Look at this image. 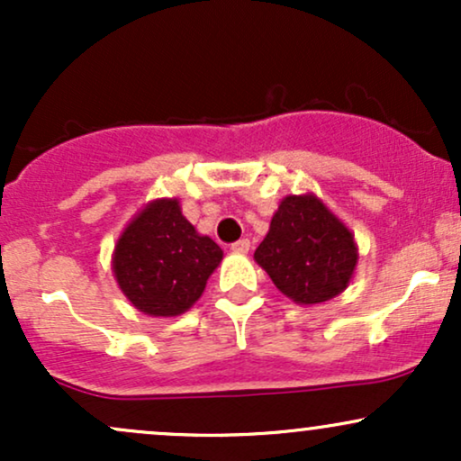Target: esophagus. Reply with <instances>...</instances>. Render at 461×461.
<instances>
[{"mask_svg":"<svg viewBox=\"0 0 461 461\" xmlns=\"http://www.w3.org/2000/svg\"><path fill=\"white\" fill-rule=\"evenodd\" d=\"M249 247H251V242H249L247 238H240V240H236L234 245H231V251H234V253H247Z\"/></svg>","mask_w":461,"mask_h":461,"instance_id":"34e87169","label":"esophagus"}]
</instances>
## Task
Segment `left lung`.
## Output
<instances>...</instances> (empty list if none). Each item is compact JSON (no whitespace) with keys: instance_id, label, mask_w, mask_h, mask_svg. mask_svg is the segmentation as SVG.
<instances>
[{"instance_id":"8db88e82","label":"left lung","mask_w":461,"mask_h":461,"mask_svg":"<svg viewBox=\"0 0 461 461\" xmlns=\"http://www.w3.org/2000/svg\"><path fill=\"white\" fill-rule=\"evenodd\" d=\"M253 258L285 297L314 305L347 288L357 245L351 230L316 194H288Z\"/></svg>"}]
</instances>
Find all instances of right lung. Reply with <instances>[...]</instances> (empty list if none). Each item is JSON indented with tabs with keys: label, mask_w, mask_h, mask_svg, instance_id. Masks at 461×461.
Wrapping results in <instances>:
<instances>
[{
	"label": "right lung",
	"mask_w": 461,
	"mask_h": 461,
	"mask_svg": "<svg viewBox=\"0 0 461 461\" xmlns=\"http://www.w3.org/2000/svg\"><path fill=\"white\" fill-rule=\"evenodd\" d=\"M221 260V247L188 223L177 199H156L116 240L113 273L136 310L179 316L203 294Z\"/></svg>",
	"instance_id": "add662e5"
}]
</instances>
